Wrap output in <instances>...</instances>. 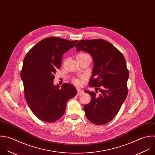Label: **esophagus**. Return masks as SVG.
<instances>
[{"label": "esophagus", "instance_id": "34e87169", "mask_svg": "<svg viewBox=\"0 0 155 155\" xmlns=\"http://www.w3.org/2000/svg\"><path fill=\"white\" fill-rule=\"evenodd\" d=\"M77 95H80L81 94H83V92H84V91L83 90H81V89H80L79 88L77 89Z\"/></svg>", "mask_w": 155, "mask_h": 155}]
</instances>
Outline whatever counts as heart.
<instances>
[{
	"label": "heart",
	"mask_w": 155,
	"mask_h": 155,
	"mask_svg": "<svg viewBox=\"0 0 155 155\" xmlns=\"http://www.w3.org/2000/svg\"><path fill=\"white\" fill-rule=\"evenodd\" d=\"M79 55H87V54H79ZM73 81H74V83L75 84H76L77 86H81V85L82 84V83H83L82 80H81V79H78V78H75V79H74Z\"/></svg>",
	"instance_id": "b5f03b06"
}]
</instances>
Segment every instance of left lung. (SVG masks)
Masks as SVG:
<instances>
[{"label": "left lung", "instance_id": "left-lung-1", "mask_svg": "<svg viewBox=\"0 0 155 155\" xmlns=\"http://www.w3.org/2000/svg\"><path fill=\"white\" fill-rule=\"evenodd\" d=\"M77 51L83 50L92 57L94 68L89 86L95 92L84 91L91 97L84 106L87 119L96 125H104L112 120L119 111L128 94L129 72L123 54L110 42L95 39L79 41Z\"/></svg>", "mask_w": 155, "mask_h": 155}]
</instances>
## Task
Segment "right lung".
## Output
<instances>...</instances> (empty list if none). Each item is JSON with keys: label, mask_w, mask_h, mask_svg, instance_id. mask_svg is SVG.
<instances>
[{"label": "right lung", "mask_w": 155, "mask_h": 155, "mask_svg": "<svg viewBox=\"0 0 155 155\" xmlns=\"http://www.w3.org/2000/svg\"><path fill=\"white\" fill-rule=\"evenodd\" d=\"M77 41L58 37L46 38L33 46L25 55L21 77L25 98L33 113L41 120L54 122L64 114L67 102L77 94L75 87L64 83L54 84L56 70L62 57Z\"/></svg>", "instance_id": "1"}]
</instances>
